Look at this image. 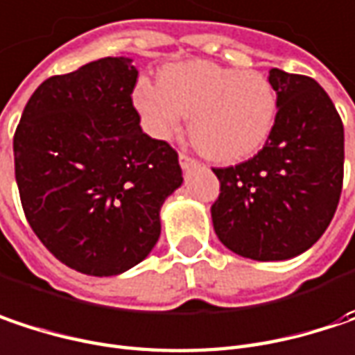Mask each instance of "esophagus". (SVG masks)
<instances>
[{
	"label": "esophagus",
	"mask_w": 355,
	"mask_h": 355,
	"mask_svg": "<svg viewBox=\"0 0 355 355\" xmlns=\"http://www.w3.org/2000/svg\"><path fill=\"white\" fill-rule=\"evenodd\" d=\"M178 162H180V168L182 171H191V168H197L199 166V162L195 158H191L189 154H184V152L178 154Z\"/></svg>",
	"instance_id": "34e87169"
}]
</instances>
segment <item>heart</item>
I'll return each mask as SVG.
<instances>
[{"label": "heart", "mask_w": 355, "mask_h": 355, "mask_svg": "<svg viewBox=\"0 0 355 355\" xmlns=\"http://www.w3.org/2000/svg\"><path fill=\"white\" fill-rule=\"evenodd\" d=\"M134 107L146 132L168 140L184 115L197 150L215 162H240L268 140L276 119V93L268 79L207 60H187L160 71L158 85L142 81Z\"/></svg>", "instance_id": "heart-1"}]
</instances>
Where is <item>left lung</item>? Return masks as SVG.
Segmentation results:
<instances>
[{
    "label": "left lung",
    "instance_id": "obj_1",
    "mask_svg": "<svg viewBox=\"0 0 355 355\" xmlns=\"http://www.w3.org/2000/svg\"><path fill=\"white\" fill-rule=\"evenodd\" d=\"M276 119L250 160L213 168L221 193L213 230L227 250L258 262L288 260L317 242L338 209L343 182V123L323 87L272 69Z\"/></svg>",
    "mask_w": 355,
    "mask_h": 355
}]
</instances>
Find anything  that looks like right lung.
<instances>
[{"label": "right lung", "instance_id": "1", "mask_svg": "<svg viewBox=\"0 0 355 355\" xmlns=\"http://www.w3.org/2000/svg\"><path fill=\"white\" fill-rule=\"evenodd\" d=\"M138 71L128 56L93 60L42 83L14 136L26 219L62 264L115 276L160 238V207L182 184L178 154L140 128Z\"/></svg>", "mask_w": 355, "mask_h": 355}]
</instances>
